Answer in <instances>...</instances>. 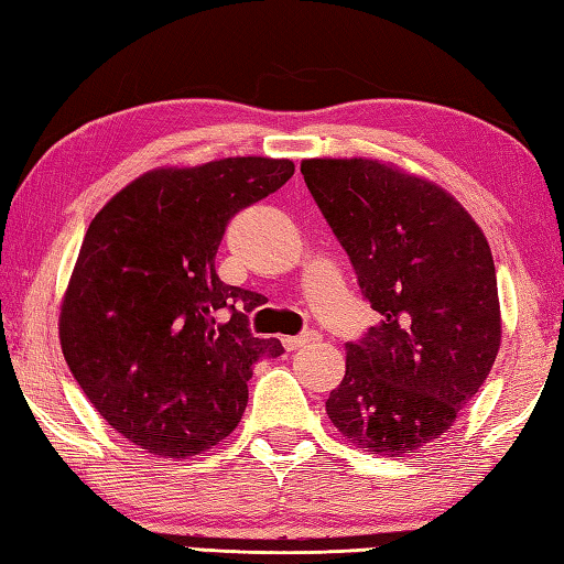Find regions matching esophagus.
Instances as JSON below:
<instances>
[{
	"label": "esophagus",
	"instance_id": "1",
	"mask_svg": "<svg viewBox=\"0 0 564 564\" xmlns=\"http://www.w3.org/2000/svg\"><path fill=\"white\" fill-rule=\"evenodd\" d=\"M313 339H317L315 333H303V335H295V337H281V345L289 351H293V349L305 347L307 341H313Z\"/></svg>",
	"mask_w": 564,
	"mask_h": 564
}]
</instances>
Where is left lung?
I'll list each match as a JSON object with an SVG mask.
<instances>
[{
	"instance_id": "8db88e82",
	"label": "left lung",
	"mask_w": 564,
	"mask_h": 564,
	"mask_svg": "<svg viewBox=\"0 0 564 564\" xmlns=\"http://www.w3.org/2000/svg\"><path fill=\"white\" fill-rule=\"evenodd\" d=\"M301 173L381 315L325 411L371 455L435 443L487 381L501 347L489 241L445 187L377 159H305Z\"/></svg>"
}]
</instances>
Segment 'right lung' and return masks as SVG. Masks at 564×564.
Masks as SVG:
<instances>
[{
  "instance_id": "right-lung-1",
  "label": "right lung",
  "mask_w": 564,
  "mask_h": 564,
  "mask_svg": "<svg viewBox=\"0 0 564 564\" xmlns=\"http://www.w3.org/2000/svg\"><path fill=\"white\" fill-rule=\"evenodd\" d=\"M289 159L161 165L85 231L63 293V357L97 413L143 452L191 459L237 427L251 367L279 339L251 337L259 295L215 271L225 227L291 178ZM229 312V318L221 313Z\"/></svg>"
}]
</instances>
